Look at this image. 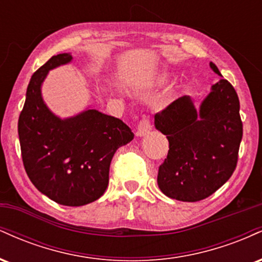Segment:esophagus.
Here are the masks:
<instances>
[{
  "label": "esophagus",
  "mask_w": 262,
  "mask_h": 262,
  "mask_svg": "<svg viewBox=\"0 0 262 262\" xmlns=\"http://www.w3.org/2000/svg\"><path fill=\"white\" fill-rule=\"evenodd\" d=\"M150 130H151V124H150V122L146 118L141 119L139 124H138V130H137L138 137H144V135L148 134Z\"/></svg>",
  "instance_id": "obj_1"
}]
</instances>
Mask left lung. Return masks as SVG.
Segmentation results:
<instances>
[{"label":"left lung","instance_id":"obj_1","mask_svg":"<svg viewBox=\"0 0 262 262\" xmlns=\"http://www.w3.org/2000/svg\"><path fill=\"white\" fill-rule=\"evenodd\" d=\"M209 66L222 76L215 64ZM239 110L235 90L222 77L198 110L189 96H182L155 114V128L169 140L167 158L158 173L159 188L165 196L197 202L230 179L243 138Z\"/></svg>","mask_w":262,"mask_h":262}]
</instances>
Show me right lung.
<instances>
[{"label":"right lung","mask_w":262,"mask_h":262,"mask_svg":"<svg viewBox=\"0 0 262 262\" xmlns=\"http://www.w3.org/2000/svg\"><path fill=\"white\" fill-rule=\"evenodd\" d=\"M71 61L69 53L54 55L33 74L18 135L26 172L38 191L62 206L80 207L104 193L114 152L134 134L121 119L92 108L69 118L49 110L41 85L50 70Z\"/></svg>","instance_id":"add662e5"}]
</instances>
